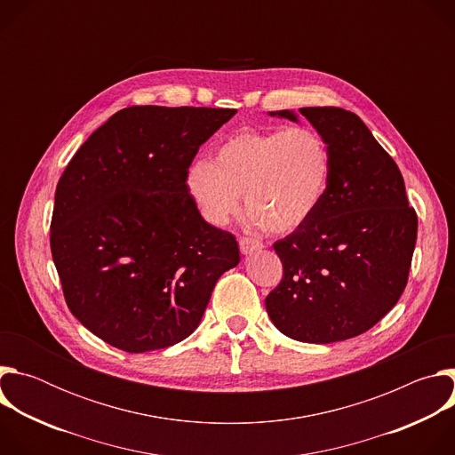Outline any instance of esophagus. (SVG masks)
<instances>
[{"label":"esophagus","instance_id":"1","mask_svg":"<svg viewBox=\"0 0 455 455\" xmlns=\"http://www.w3.org/2000/svg\"><path fill=\"white\" fill-rule=\"evenodd\" d=\"M261 248H263V243L259 241V239H253V237H241V239H239V250H241V253H244V255L253 253V251L261 250Z\"/></svg>","mask_w":455,"mask_h":455}]
</instances>
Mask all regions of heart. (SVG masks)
Segmentation results:
<instances>
[{"instance_id": "b5f03b06", "label": "heart", "mask_w": 455, "mask_h": 455, "mask_svg": "<svg viewBox=\"0 0 455 455\" xmlns=\"http://www.w3.org/2000/svg\"><path fill=\"white\" fill-rule=\"evenodd\" d=\"M330 178L331 151L316 129L244 127L218 146L212 162L190 164L185 187L214 227L239 214L244 196L253 225L286 234L315 214Z\"/></svg>"}]
</instances>
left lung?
Here are the masks:
<instances>
[{
	"instance_id": "8db88e82",
	"label": "left lung",
	"mask_w": 455,
	"mask_h": 455,
	"mask_svg": "<svg viewBox=\"0 0 455 455\" xmlns=\"http://www.w3.org/2000/svg\"><path fill=\"white\" fill-rule=\"evenodd\" d=\"M326 139L331 178L315 214L274 244L283 281L267 297L275 328L331 344L371 330L402 297L418 237L396 162L362 118L342 108H300ZM297 122L293 111H272Z\"/></svg>"
}]
</instances>
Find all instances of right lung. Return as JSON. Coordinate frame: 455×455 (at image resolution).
<instances>
[{"label":"right lung","mask_w":455,"mask_h":455,"mask_svg":"<svg viewBox=\"0 0 455 455\" xmlns=\"http://www.w3.org/2000/svg\"><path fill=\"white\" fill-rule=\"evenodd\" d=\"M225 108L132 106L81 146L55 188L50 248L74 316L127 353L174 346L200 326L235 237L209 225L185 174Z\"/></svg>","instance_id":"obj_1"}]
</instances>
